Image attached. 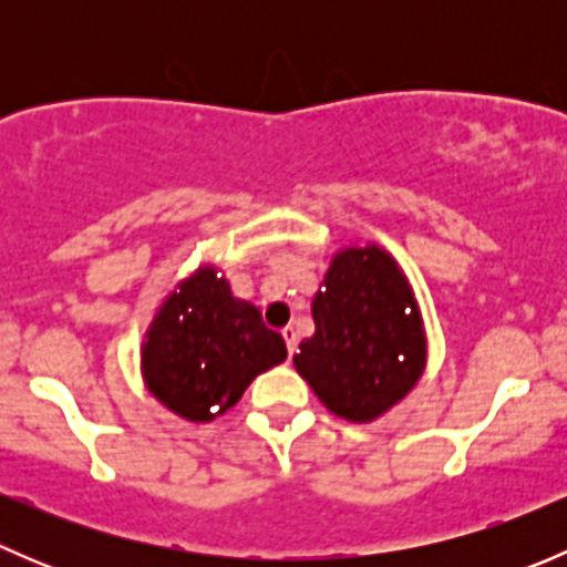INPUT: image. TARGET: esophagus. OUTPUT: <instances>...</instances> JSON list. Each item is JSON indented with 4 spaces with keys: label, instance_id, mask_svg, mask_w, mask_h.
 I'll return each instance as SVG.
<instances>
[{
    "label": "esophagus",
    "instance_id": "obj_1",
    "mask_svg": "<svg viewBox=\"0 0 567 567\" xmlns=\"http://www.w3.org/2000/svg\"><path fill=\"white\" fill-rule=\"evenodd\" d=\"M282 337H285V346H288V353H293L296 351V342H299V334H296L293 326H285Z\"/></svg>",
    "mask_w": 567,
    "mask_h": 567
}]
</instances>
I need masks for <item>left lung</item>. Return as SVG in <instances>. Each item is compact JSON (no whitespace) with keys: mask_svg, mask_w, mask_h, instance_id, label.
<instances>
[{"mask_svg":"<svg viewBox=\"0 0 567 567\" xmlns=\"http://www.w3.org/2000/svg\"><path fill=\"white\" fill-rule=\"evenodd\" d=\"M312 320L316 334L301 340L293 364L340 420H379L425 373L427 334L414 288L379 244L334 251Z\"/></svg>","mask_w":567,"mask_h":567,"instance_id":"obj_1","label":"left lung"}]
</instances>
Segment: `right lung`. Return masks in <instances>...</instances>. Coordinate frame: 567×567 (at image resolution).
<instances>
[{"label":"right lung","mask_w":567,"mask_h":567,"mask_svg":"<svg viewBox=\"0 0 567 567\" xmlns=\"http://www.w3.org/2000/svg\"><path fill=\"white\" fill-rule=\"evenodd\" d=\"M288 359L282 334L262 323L230 279L203 262L164 296L142 340L147 392L188 422H210L260 373Z\"/></svg>","instance_id":"1"}]
</instances>
